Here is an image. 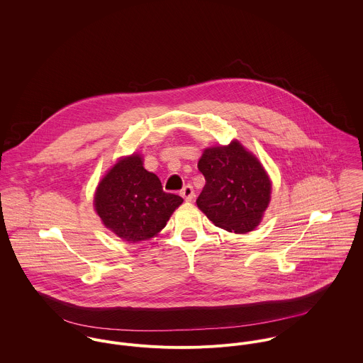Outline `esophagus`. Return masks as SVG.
I'll return each mask as SVG.
<instances>
[{"label":"esophagus","mask_w":363,"mask_h":363,"mask_svg":"<svg viewBox=\"0 0 363 363\" xmlns=\"http://www.w3.org/2000/svg\"><path fill=\"white\" fill-rule=\"evenodd\" d=\"M182 196H183V199H184L186 201H193V199H194V190H193V187H191L190 184H187V186L182 190Z\"/></svg>","instance_id":"34e87169"}]
</instances>
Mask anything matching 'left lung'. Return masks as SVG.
Returning a JSON list of instances; mask_svg holds the SVG:
<instances>
[{
    "instance_id": "8db88e82",
    "label": "left lung",
    "mask_w": 363,
    "mask_h": 363,
    "mask_svg": "<svg viewBox=\"0 0 363 363\" xmlns=\"http://www.w3.org/2000/svg\"><path fill=\"white\" fill-rule=\"evenodd\" d=\"M199 170L206 186L197 206L208 219L228 232L253 230L271 199V182L257 157L233 141L206 150Z\"/></svg>"
}]
</instances>
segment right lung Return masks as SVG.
Returning <instances> with one entry per match:
<instances>
[{
  "label": "right lung",
  "instance_id": "obj_1",
  "mask_svg": "<svg viewBox=\"0 0 363 363\" xmlns=\"http://www.w3.org/2000/svg\"><path fill=\"white\" fill-rule=\"evenodd\" d=\"M182 203L180 196L163 191L159 177L143 166L140 155L118 160L95 194V209L104 226L133 243L155 236Z\"/></svg>",
  "mask_w": 363,
  "mask_h": 363
}]
</instances>
